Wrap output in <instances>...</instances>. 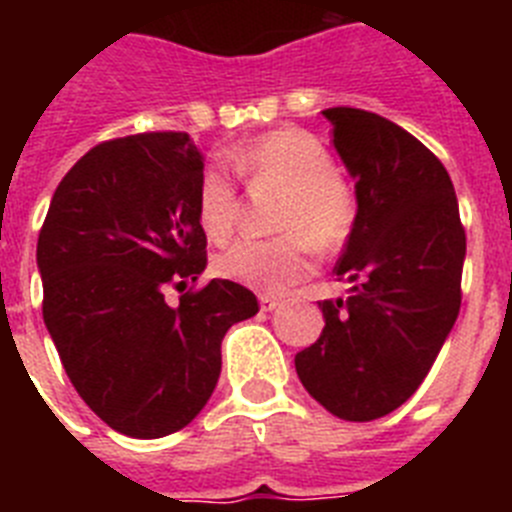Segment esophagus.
Returning <instances> with one entry per match:
<instances>
[{
    "mask_svg": "<svg viewBox=\"0 0 512 512\" xmlns=\"http://www.w3.org/2000/svg\"><path fill=\"white\" fill-rule=\"evenodd\" d=\"M259 302H261V310H264V312L277 310V307L282 305V302H279L277 297H271V295H261V297H259Z\"/></svg>",
    "mask_w": 512,
    "mask_h": 512,
    "instance_id": "esophagus-1",
    "label": "esophagus"
}]
</instances>
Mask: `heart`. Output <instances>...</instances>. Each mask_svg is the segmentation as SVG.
<instances>
[{
	"instance_id": "heart-1",
	"label": "heart",
	"mask_w": 512,
	"mask_h": 512,
	"mask_svg": "<svg viewBox=\"0 0 512 512\" xmlns=\"http://www.w3.org/2000/svg\"><path fill=\"white\" fill-rule=\"evenodd\" d=\"M228 161L253 187L284 192L274 241L243 238L217 259V271L230 282L264 295H279L310 277L315 243L336 251L356 225V194L336 174L328 148L297 128H279L228 153ZM238 192L223 169H207L197 189V215L212 241L228 238L238 220Z\"/></svg>"
}]
</instances>
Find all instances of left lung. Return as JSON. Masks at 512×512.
Returning a JSON list of instances; mask_svg holds the SVG:
<instances>
[{"label":"left lung","mask_w":512,"mask_h":512,"mask_svg":"<svg viewBox=\"0 0 512 512\" xmlns=\"http://www.w3.org/2000/svg\"><path fill=\"white\" fill-rule=\"evenodd\" d=\"M323 115L356 182V225L336 264L346 297L318 302L325 328L295 369L328 413L366 423L431 372L459 315L467 235L449 171L418 138L354 107Z\"/></svg>","instance_id":"1"}]
</instances>
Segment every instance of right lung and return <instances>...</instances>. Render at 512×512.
Returning a JSON list of instances; mask_svg holds the SVG:
<instances>
[{"mask_svg":"<svg viewBox=\"0 0 512 512\" xmlns=\"http://www.w3.org/2000/svg\"><path fill=\"white\" fill-rule=\"evenodd\" d=\"M202 169L187 133L99 143L63 176L40 230L45 328L81 400L122 436L192 423L220 377L223 336L259 312L230 279L179 305L164 297L207 266Z\"/></svg>","mask_w":512,"mask_h":512,"instance_id":"obj_1","label":"right lung"}]
</instances>
